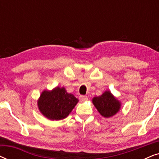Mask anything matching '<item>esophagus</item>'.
<instances>
[{"instance_id":"obj_1","label":"esophagus","mask_w":159,"mask_h":159,"mask_svg":"<svg viewBox=\"0 0 159 159\" xmlns=\"http://www.w3.org/2000/svg\"><path fill=\"white\" fill-rule=\"evenodd\" d=\"M88 96H85V95H80V100L82 102L88 101Z\"/></svg>"}]
</instances>
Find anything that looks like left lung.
I'll list each match as a JSON object with an SVG mask.
<instances>
[{
  "instance_id": "obj_1",
  "label": "left lung",
  "mask_w": 159,
  "mask_h": 159,
  "mask_svg": "<svg viewBox=\"0 0 159 159\" xmlns=\"http://www.w3.org/2000/svg\"><path fill=\"white\" fill-rule=\"evenodd\" d=\"M93 103L98 112L105 118H109L119 111L121 103L110 91H105L101 96L94 97Z\"/></svg>"
}]
</instances>
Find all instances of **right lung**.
Instances as JSON below:
<instances>
[{
	"label": "right lung",
	"instance_id": "right-lung-1",
	"mask_svg": "<svg viewBox=\"0 0 159 159\" xmlns=\"http://www.w3.org/2000/svg\"><path fill=\"white\" fill-rule=\"evenodd\" d=\"M78 101L77 98L67 93L64 88L56 87L51 91H43L38 101V106L46 118L61 120L69 116Z\"/></svg>",
	"mask_w": 159,
	"mask_h": 159
}]
</instances>
